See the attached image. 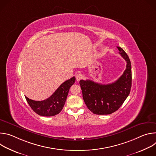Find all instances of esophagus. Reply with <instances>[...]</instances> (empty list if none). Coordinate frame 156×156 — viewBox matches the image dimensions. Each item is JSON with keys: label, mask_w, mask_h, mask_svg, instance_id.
I'll return each instance as SVG.
<instances>
[{"label": "esophagus", "mask_w": 156, "mask_h": 156, "mask_svg": "<svg viewBox=\"0 0 156 156\" xmlns=\"http://www.w3.org/2000/svg\"><path fill=\"white\" fill-rule=\"evenodd\" d=\"M75 77L77 81H80L82 78V75L81 73H77L75 75Z\"/></svg>", "instance_id": "obj_1"}]
</instances>
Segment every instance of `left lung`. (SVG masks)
<instances>
[{
    "label": "left lung",
    "instance_id": "obj_1",
    "mask_svg": "<svg viewBox=\"0 0 156 156\" xmlns=\"http://www.w3.org/2000/svg\"><path fill=\"white\" fill-rule=\"evenodd\" d=\"M126 62L123 74L115 82L102 84L91 80L80 81L83 100L91 112L97 115H108L117 110L128 96L131 87V66L124 50L117 47Z\"/></svg>",
    "mask_w": 156,
    "mask_h": 156
}]
</instances>
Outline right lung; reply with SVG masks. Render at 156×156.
Segmentation results:
<instances>
[{
    "label": "right lung",
    "mask_w": 156,
    "mask_h": 156,
    "mask_svg": "<svg viewBox=\"0 0 156 156\" xmlns=\"http://www.w3.org/2000/svg\"><path fill=\"white\" fill-rule=\"evenodd\" d=\"M75 77L63 83L49 98L41 101H33L25 96V98L34 112L41 116L51 117L59 114L63 108L70 87L75 83Z\"/></svg>",
    "instance_id": "1"
}]
</instances>
